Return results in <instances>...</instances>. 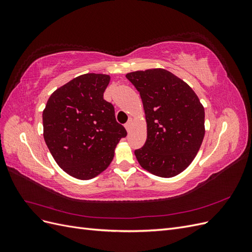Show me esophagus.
Returning a JSON list of instances; mask_svg holds the SVG:
<instances>
[{
    "label": "esophagus",
    "instance_id": "esophagus-1",
    "mask_svg": "<svg viewBox=\"0 0 252 252\" xmlns=\"http://www.w3.org/2000/svg\"><path fill=\"white\" fill-rule=\"evenodd\" d=\"M130 127H131V120H130V121H128L127 123L125 124V128H126V130H127V131L130 130Z\"/></svg>",
    "mask_w": 252,
    "mask_h": 252
}]
</instances>
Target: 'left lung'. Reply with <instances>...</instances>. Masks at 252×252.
<instances>
[{"label": "left lung", "mask_w": 252, "mask_h": 252, "mask_svg": "<svg viewBox=\"0 0 252 252\" xmlns=\"http://www.w3.org/2000/svg\"><path fill=\"white\" fill-rule=\"evenodd\" d=\"M126 78L140 93L147 121V140L134 155L144 169L161 178L185 170L205 134L199 97L177 75L161 68L134 71Z\"/></svg>", "instance_id": "1"}]
</instances>
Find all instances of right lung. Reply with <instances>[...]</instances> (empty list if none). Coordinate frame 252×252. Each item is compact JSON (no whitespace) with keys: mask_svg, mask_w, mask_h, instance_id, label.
<instances>
[{"mask_svg":"<svg viewBox=\"0 0 252 252\" xmlns=\"http://www.w3.org/2000/svg\"><path fill=\"white\" fill-rule=\"evenodd\" d=\"M110 77L86 73L60 87L43 111L44 140L58 165L71 177L89 180L111 163L114 148L127 135L104 100Z\"/></svg>","mask_w":252,"mask_h":252,"instance_id":"obj_1","label":"right lung"}]
</instances>
